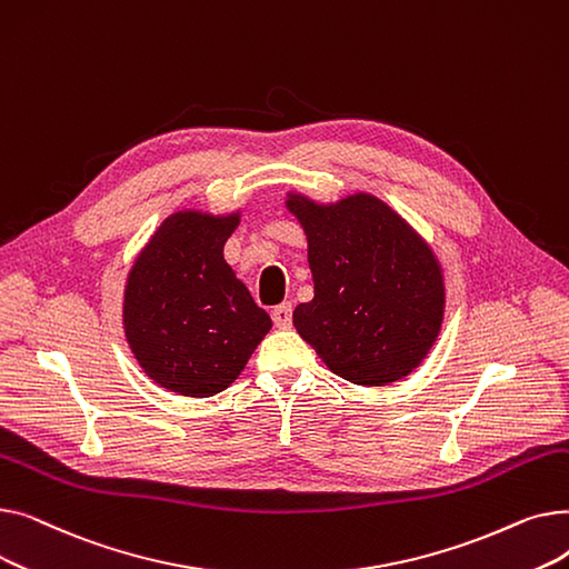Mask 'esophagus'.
Here are the masks:
<instances>
[{"label":"esophagus","instance_id":"esophagus-1","mask_svg":"<svg viewBox=\"0 0 569 569\" xmlns=\"http://www.w3.org/2000/svg\"><path fill=\"white\" fill-rule=\"evenodd\" d=\"M272 320L279 327V330H288L292 325V305L290 302H281L279 307L272 309Z\"/></svg>","mask_w":569,"mask_h":569}]
</instances>
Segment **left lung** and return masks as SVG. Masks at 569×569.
I'll return each mask as SVG.
<instances>
[{"mask_svg": "<svg viewBox=\"0 0 569 569\" xmlns=\"http://www.w3.org/2000/svg\"><path fill=\"white\" fill-rule=\"evenodd\" d=\"M307 234L313 300L292 311L300 337L332 373L382 387L412 373L445 316L442 267L401 214L371 193L316 202L288 193Z\"/></svg>", "mask_w": 569, "mask_h": 569, "instance_id": "obj_1", "label": "left lung"}]
</instances>
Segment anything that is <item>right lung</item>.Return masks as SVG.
I'll return each instance as SVG.
<instances>
[{"instance_id":"1","label":"right lung","mask_w":569,"mask_h":569,"mask_svg":"<svg viewBox=\"0 0 569 569\" xmlns=\"http://www.w3.org/2000/svg\"><path fill=\"white\" fill-rule=\"evenodd\" d=\"M239 219V209H179L149 237L127 277V343L168 392L193 399L223 392L272 330V318L223 258Z\"/></svg>"}]
</instances>
